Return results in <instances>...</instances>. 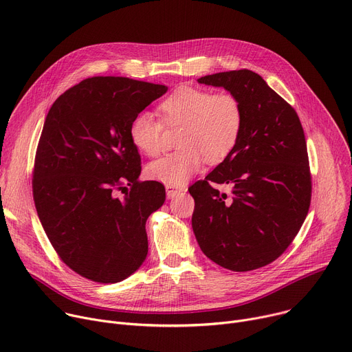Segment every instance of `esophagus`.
Returning a JSON list of instances; mask_svg holds the SVG:
<instances>
[{"mask_svg":"<svg viewBox=\"0 0 352 352\" xmlns=\"http://www.w3.org/2000/svg\"><path fill=\"white\" fill-rule=\"evenodd\" d=\"M166 190H167V197L170 199L175 198L177 195H179L181 192H184V186H174V185H166Z\"/></svg>","mask_w":352,"mask_h":352,"instance_id":"obj_1","label":"esophagus"}]
</instances>
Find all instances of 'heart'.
<instances>
[{
	"label": "heart",
	"instance_id": "heart-1",
	"mask_svg": "<svg viewBox=\"0 0 352 352\" xmlns=\"http://www.w3.org/2000/svg\"><path fill=\"white\" fill-rule=\"evenodd\" d=\"M167 124H184L178 151L155 160L147 175L167 185H184L205 162L216 164L236 147L243 129V108L230 92L212 94L195 87H179L160 104ZM163 122L151 112L138 113L129 127L132 143L147 155L163 151Z\"/></svg>",
	"mask_w": 352,
	"mask_h": 352
}]
</instances>
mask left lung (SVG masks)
Here are the masks:
<instances>
[{
    "mask_svg": "<svg viewBox=\"0 0 352 352\" xmlns=\"http://www.w3.org/2000/svg\"><path fill=\"white\" fill-rule=\"evenodd\" d=\"M199 84L223 87L243 108L233 151L189 186L195 199L197 241L217 265L237 272L275 261L299 233L311 199V177L296 111L251 70L205 76ZM229 183L228 199L211 182Z\"/></svg>",
    "mask_w": 352,
    "mask_h": 352,
    "instance_id": "left-lung-1",
    "label": "left lung"
}]
</instances>
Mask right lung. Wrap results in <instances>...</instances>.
Returning a JSON list of instances; mask_svg holds the SVG:
<instances>
[{"instance_id": "1", "label": "right lung", "mask_w": 352, "mask_h": 352, "mask_svg": "<svg viewBox=\"0 0 352 352\" xmlns=\"http://www.w3.org/2000/svg\"><path fill=\"white\" fill-rule=\"evenodd\" d=\"M167 89L126 77H92L61 94L46 116L34 201L60 260L87 279L120 282L147 257L146 220L163 206L166 189L139 181L140 154L129 127Z\"/></svg>"}]
</instances>
